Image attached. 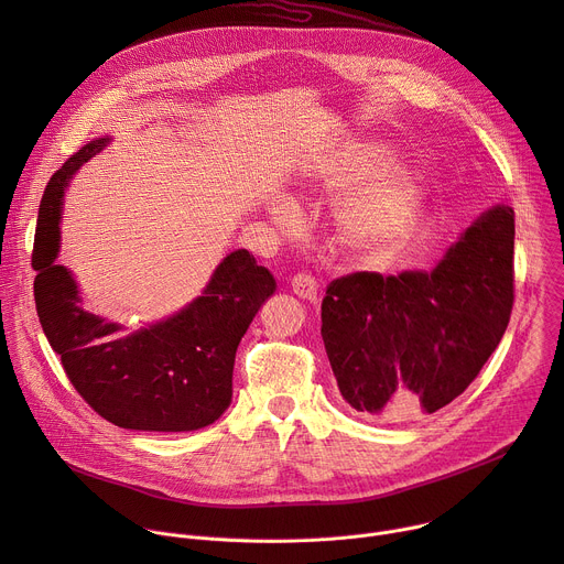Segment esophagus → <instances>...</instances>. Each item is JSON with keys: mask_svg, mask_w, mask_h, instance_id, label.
<instances>
[{"mask_svg": "<svg viewBox=\"0 0 564 564\" xmlns=\"http://www.w3.org/2000/svg\"><path fill=\"white\" fill-rule=\"evenodd\" d=\"M290 288H292V292H294L296 296H301V299H310V301H314V299H316V290H318V285H316V281H314V276H312V274H307V272H299V274H294V276L290 279Z\"/></svg>", "mask_w": 564, "mask_h": 564, "instance_id": "esophagus-1", "label": "esophagus"}]
</instances>
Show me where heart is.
I'll list each match as a JSON object with an SVG mask.
<instances>
[{
  "label": "heart",
  "instance_id": "obj_1",
  "mask_svg": "<svg viewBox=\"0 0 564 564\" xmlns=\"http://www.w3.org/2000/svg\"><path fill=\"white\" fill-rule=\"evenodd\" d=\"M388 160L390 151L386 147L359 144L344 151L318 174V183L328 189L346 187L369 174L335 205L339 238L350 250L388 252L399 248L422 214L426 200L424 174Z\"/></svg>",
  "mask_w": 564,
  "mask_h": 564
}]
</instances>
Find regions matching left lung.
I'll return each instance as SVG.
<instances>
[{"mask_svg": "<svg viewBox=\"0 0 564 564\" xmlns=\"http://www.w3.org/2000/svg\"><path fill=\"white\" fill-rule=\"evenodd\" d=\"M513 238V209L496 207L429 274L355 272L328 285L321 337L350 409L404 422L468 388L509 326Z\"/></svg>", "mask_w": 564, "mask_h": 564, "instance_id": "8db88e82", "label": "left lung"}]
</instances>
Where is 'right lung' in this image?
I'll use <instances>...</instances> for the list:
<instances>
[{
	"instance_id": "1",
	"label": "right lung",
	"mask_w": 564,
	"mask_h": 564,
	"mask_svg": "<svg viewBox=\"0 0 564 564\" xmlns=\"http://www.w3.org/2000/svg\"><path fill=\"white\" fill-rule=\"evenodd\" d=\"M107 142L85 144L44 189L31 257L42 330L73 388L107 422L160 433L209 426L231 401L238 341L276 283L254 254L236 250L185 310L129 337H111L120 326L79 307L75 281L55 265L64 187Z\"/></svg>"
}]
</instances>
